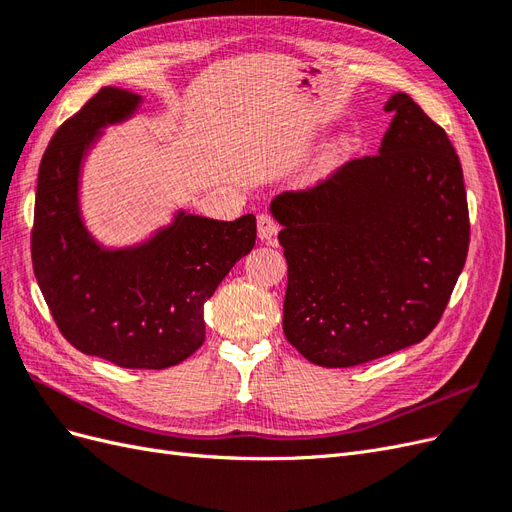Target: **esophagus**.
<instances>
[{
	"mask_svg": "<svg viewBox=\"0 0 512 512\" xmlns=\"http://www.w3.org/2000/svg\"><path fill=\"white\" fill-rule=\"evenodd\" d=\"M277 230H280V224H277L269 213L258 215V237H260V241L273 245L275 237H277Z\"/></svg>",
	"mask_w": 512,
	"mask_h": 512,
	"instance_id": "obj_1",
	"label": "esophagus"
}]
</instances>
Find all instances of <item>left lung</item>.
I'll list each match as a JSON object with an SVG mask.
<instances>
[{
	"instance_id": "left-lung-1",
	"label": "left lung",
	"mask_w": 512,
	"mask_h": 512,
	"mask_svg": "<svg viewBox=\"0 0 512 512\" xmlns=\"http://www.w3.org/2000/svg\"><path fill=\"white\" fill-rule=\"evenodd\" d=\"M376 156L273 198L288 262L284 335L307 361L352 367L436 329L466 265L463 170L446 132L406 94Z\"/></svg>"
}]
</instances>
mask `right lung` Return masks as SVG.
<instances>
[{
    "label": "right lung",
    "instance_id": "right-lung-1",
    "mask_svg": "<svg viewBox=\"0 0 512 512\" xmlns=\"http://www.w3.org/2000/svg\"><path fill=\"white\" fill-rule=\"evenodd\" d=\"M143 98L102 87L61 123L36 188L32 262L68 342L126 369H166L205 342L203 305L256 243L252 213L235 222L179 211L145 243L106 250L85 228L81 164L100 130L126 121Z\"/></svg>",
    "mask_w": 512,
    "mask_h": 512
}]
</instances>
